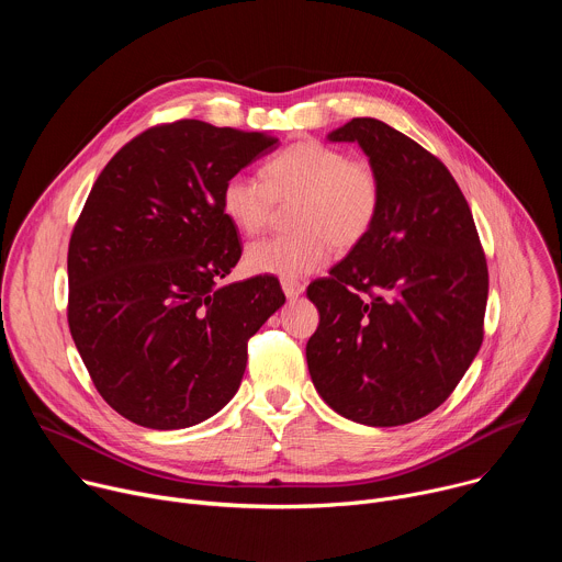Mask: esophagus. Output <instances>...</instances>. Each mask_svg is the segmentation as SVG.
I'll list each match as a JSON object with an SVG mask.
<instances>
[{
    "mask_svg": "<svg viewBox=\"0 0 562 562\" xmlns=\"http://www.w3.org/2000/svg\"><path fill=\"white\" fill-rule=\"evenodd\" d=\"M282 291L286 297H297L304 291V284L297 280H282Z\"/></svg>",
    "mask_w": 562,
    "mask_h": 562,
    "instance_id": "34e87169",
    "label": "esophagus"
}]
</instances>
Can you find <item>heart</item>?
Returning a JSON list of instances; mask_svg holds the SVG:
<instances>
[{"label": "heart", "mask_w": 562, "mask_h": 562, "mask_svg": "<svg viewBox=\"0 0 562 562\" xmlns=\"http://www.w3.org/2000/svg\"><path fill=\"white\" fill-rule=\"evenodd\" d=\"M295 226L249 245L245 262L256 273L295 280L323 269L338 251L358 247L371 233L382 206V180L369 159L349 157L319 139H302L262 169V180L235 173L220 191L224 215L243 233L269 228L280 204H291Z\"/></svg>", "instance_id": "1"}]
</instances>
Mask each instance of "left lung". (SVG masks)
Masks as SVG:
<instances>
[{
  "label": "left lung",
  "mask_w": 562,
  "mask_h": 562,
  "mask_svg": "<svg viewBox=\"0 0 562 562\" xmlns=\"http://www.w3.org/2000/svg\"><path fill=\"white\" fill-rule=\"evenodd\" d=\"M329 139L362 146L382 206L362 243L306 289L319 313L308 373L340 416L407 425L445 403L483 345L487 258L460 187L427 148L373 117Z\"/></svg>",
  "instance_id": "8db88e82"
}]
</instances>
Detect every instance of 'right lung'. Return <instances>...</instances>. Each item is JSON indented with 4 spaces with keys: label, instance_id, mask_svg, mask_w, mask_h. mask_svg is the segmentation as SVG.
Listing matches in <instances>:
<instances>
[{
    "label": "right lung",
    "instance_id": "1",
    "mask_svg": "<svg viewBox=\"0 0 562 562\" xmlns=\"http://www.w3.org/2000/svg\"><path fill=\"white\" fill-rule=\"evenodd\" d=\"M276 148L269 133L178 120L133 137L95 180L68 243V327L126 420L193 427L243 382L284 293L273 276L220 284L243 256L220 191Z\"/></svg>",
    "mask_w": 562,
    "mask_h": 562
}]
</instances>
